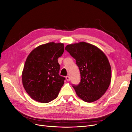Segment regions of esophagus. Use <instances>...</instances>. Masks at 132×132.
<instances>
[{"instance_id":"esophagus-1","label":"esophagus","mask_w":132,"mask_h":132,"mask_svg":"<svg viewBox=\"0 0 132 132\" xmlns=\"http://www.w3.org/2000/svg\"><path fill=\"white\" fill-rule=\"evenodd\" d=\"M66 80L67 81H70V77H68V76H67V77H66Z\"/></svg>"}]
</instances>
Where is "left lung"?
<instances>
[{"label": "left lung", "instance_id": "8db88e82", "mask_svg": "<svg viewBox=\"0 0 132 132\" xmlns=\"http://www.w3.org/2000/svg\"><path fill=\"white\" fill-rule=\"evenodd\" d=\"M65 49L76 60L81 81L73 85L76 94L84 101L91 103L105 93L111 80V68L109 60L98 47L82 42L67 45Z\"/></svg>", "mask_w": 132, "mask_h": 132}]
</instances>
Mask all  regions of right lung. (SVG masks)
Returning <instances> with one entry per match:
<instances>
[{
  "label": "right lung",
  "instance_id": "right-lung-1",
  "mask_svg": "<svg viewBox=\"0 0 132 132\" xmlns=\"http://www.w3.org/2000/svg\"><path fill=\"white\" fill-rule=\"evenodd\" d=\"M64 44L50 42L40 45L27 57L22 73L25 90L34 100L46 103L57 97L65 78L59 74L58 58Z\"/></svg>",
  "mask_w": 132,
  "mask_h": 132
}]
</instances>
